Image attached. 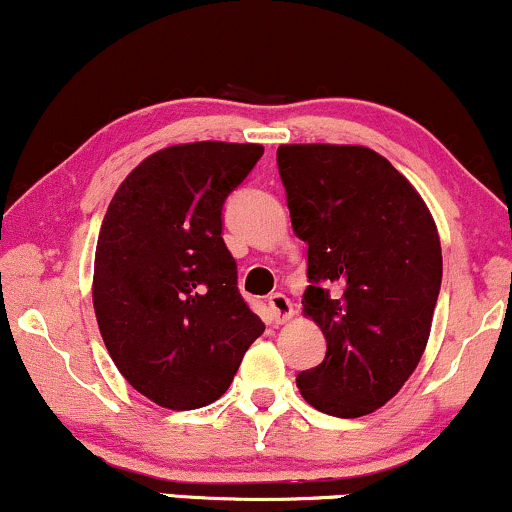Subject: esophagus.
<instances>
[{
    "label": "esophagus",
    "instance_id": "1",
    "mask_svg": "<svg viewBox=\"0 0 512 512\" xmlns=\"http://www.w3.org/2000/svg\"><path fill=\"white\" fill-rule=\"evenodd\" d=\"M267 305H269V315H272V319H274L276 324L288 322V319L293 317V303L283 293L269 295Z\"/></svg>",
    "mask_w": 512,
    "mask_h": 512
}]
</instances>
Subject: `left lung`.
Listing matches in <instances>:
<instances>
[{
    "mask_svg": "<svg viewBox=\"0 0 512 512\" xmlns=\"http://www.w3.org/2000/svg\"><path fill=\"white\" fill-rule=\"evenodd\" d=\"M276 164L307 245L303 312L326 338L324 360L295 384L326 415H369L396 396L427 346L443 274L434 219L369 147L281 145Z\"/></svg>",
    "mask_w": 512,
    "mask_h": 512,
    "instance_id": "1",
    "label": "left lung"
}]
</instances>
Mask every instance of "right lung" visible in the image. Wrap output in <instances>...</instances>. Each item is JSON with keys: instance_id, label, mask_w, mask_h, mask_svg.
I'll list each match as a JSON object with an SVG mask.
<instances>
[{"instance_id": "1", "label": "right lung", "mask_w": 512, "mask_h": 512, "mask_svg": "<svg viewBox=\"0 0 512 512\" xmlns=\"http://www.w3.org/2000/svg\"><path fill=\"white\" fill-rule=\"evenodd\" d=\"M262 155L250 143L166 147L135 166L104 214L97 324L128 384L162 408L195 410L224 396L264 331L221 238L226 197Z\"/></svg>"}]
</instances>
